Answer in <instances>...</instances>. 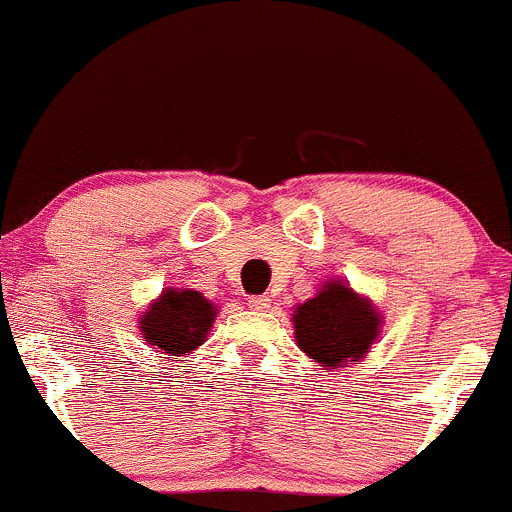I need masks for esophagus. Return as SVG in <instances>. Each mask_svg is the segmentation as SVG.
I'll list each match as a JSON object with an SVG mask.
<instances>
[{
  "mask_svg": "<svg viewBox=\"0 0 512 512\" xmlns=\"http://www.w3.org/2000/svg\"><path fill=\"white\" fill-rule=\"evenodd\" d=\"M249 308L258 310V313H261V310H268L271 308V298H268V295H251Z\"/></svg>",
  "mask_w": 512,
  "mask_h": 512,
  "instance_id": "esophagus-1",
  "label": "esophagus"
}]
</instances>
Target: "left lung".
Wrapping results in <instances>:
<instances>
[{"label": "left lung", "mask_w": 512, "mask_h": 512, "mask_svg": "<svg viewBox=\"0 0 512 512\" xmlns=\"http://www.w3.org/2000/svg\"><path fill=\"white\" fill-rule=\"evenodd\" d=\"M295 342L325 370L357 365L377 340L382 318L377 308L347 283L328 281L323 291L293 313Z\"/></svg>", "instance_id": "1"}]
</instances>
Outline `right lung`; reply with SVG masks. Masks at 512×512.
I'll list each match as a JSON object with an SVG mask.
<instances>
[{
  "label": "right lung",
  "instance_id": "add662e5",
  "mask_svg": "<svg viewBox=\"0 0 512 512\" xmlns=\"http://www.w3.org/2000/svg\"><path fill=\"white\" fill-rule=\"evenodd\" d=\"M217 308L192 288H165L155 303L140 315V335L147 345L165 355L184 357L207 340Z\"/></svg>",
  "mask_w": 512,
  "mask_h": 512
}]
</instances>
